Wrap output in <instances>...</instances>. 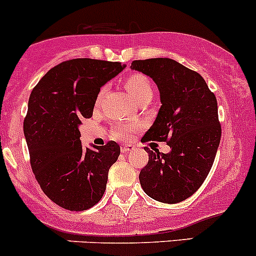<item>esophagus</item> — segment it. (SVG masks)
Masks as SVG:
<instances>
[{"instance_id":"34e87169","label":"esophagus","mask_w":256,"mask_h":256,"mask_svg":"<svg viewBox=\"0 0 256 256\" xmlns=\"http://www.w3.org/2000/svg\"><path fill=\"white\" fill-rule=\"evenodd\" d=\"M134 146H132V144H123L122 148H120V152H130V150H133Z\"/></svg>"}]
</instances>
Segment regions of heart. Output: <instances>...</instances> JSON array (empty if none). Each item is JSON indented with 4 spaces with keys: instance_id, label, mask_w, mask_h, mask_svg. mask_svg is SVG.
Listing matches in <instances>:
<instances>
[{
    "instance_id": "obj_1",
    "label": "heart",
    "mask_w": 256,
    "mask_h": 256,
    "mask_svg": "<svg viewBox=\"0 0 256 256\" xmlns=\"http://www.w3.org/2000/svg\"><path fill=\"white\" fill-rule=\"evenodd\" d=\"M124 88L129 92L132 98L138 104L146 101V100H152L154 94V88H152V81L146 75L142 72H133L124 78ZM104 94V90L100 91L98 100ZM136 129V124H117L112 129V136L116 138H128L133 130Z\"/></svg>"
}]
</instances>
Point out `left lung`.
<instances>
[{"mask_svg":"<svg viewBox=\"0 0 256 256\" xmlns=\"http://www.w3.org/2000/svg\"><path fill=\"white\" fill-rule=\"evenodd\" d=\"M160 91L158 117L144 142H166L168 154L144 148L148 164L139 181L144 192L162 204H178L194 194L210 171L222 136L217 98L196 71L168 58L132 62Z\"/></svg>","mask_w":256,"mask_h":256,"instance_id":"8db88e82","label":"left lung"}]
</instances>
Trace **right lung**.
Here are the masks:
<instances>
[{"label": "right lung", "instance_id": "1", "mask_svg": "<svg viewBox=\"0 0 256 256\" xmlns=\"http://www.w3.org/2000/svg\"><path fill=\"white\" fill-rule=\"evenodd\" d=\"M123 68L88 58L66 60L52 68L32 91L23 122L30 166L44 194L65 210H88L106 191L120 148L110 140L85 149L78 126L92 117L100 90Z\"/></svg>", "mask_w": 256, "mask_h": 256}]
</instances>
